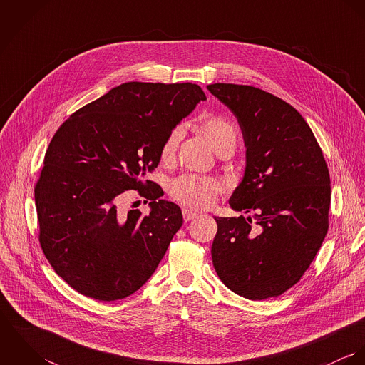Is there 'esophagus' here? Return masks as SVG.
<instances>
[{"label":"esophagus","instance_id":"34e87169","mask_svg":"<svg viewBox=\"0 0 365 365\" xmlns=\"http://www.w3.org/2000/svg\"><path fill=\"white\" fill-rule=\"evenodd\" d=\"M182 216H184V220L185 222H190L192 219H195L198 216V212L195 210H191V209L184 208L182 209Z\"/></svg>","mask_w":365,"mask_h":365}]
</instances>
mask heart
Segmentation results:
<instances>
[{"label": "heart", "instance_id": "heart-1", "mask_svg": "<svg viewBox=\"0 0 365 365\" xmlns=\"http://www.w3.org/2000/svg\"><path fill=\"white\" fill-rule=\"evenodd\" d=\"M202 132L215 150L225 142H236L235 128L220 118H210L205 120L202 123ZM182 133L184 128L175 126L167 135L160 152L161 160L168 161L173 158ZM219 191L220 184L217 180L200 174H182L170 182L171 197L191 208H208Z\"/></svg>", "mask_w": 365, "mask_h": 365}]
</instances>
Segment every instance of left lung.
I'll use <instances>...</instances> for the list:
<instances>
[{
  "mask_svg": "<svg viewBox=\"0 0 365 365\" xmlns=\"http://www.w3.org/2000/svg\"><path fill=\"white\" fill-rule=\"evenodd\" d=\"M210 94L236 116L246 168L233 191V210L216 217L212 262L222 282L252 301L278 297L295 285L319 252L329 227L330 177L322 149L292 105L260 88L216 83Z\"/></svg>",
  "mask_w": 365,
  "mask_h": 365,
  "instance_id": "1",
  "label": "left lung"
}]
</instances>
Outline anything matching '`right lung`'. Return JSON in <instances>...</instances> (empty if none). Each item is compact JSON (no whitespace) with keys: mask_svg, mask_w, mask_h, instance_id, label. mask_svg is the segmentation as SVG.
<instances>
[{"mask_svg":"<svg viewBox=\"0 0 365 365\" xmlns=\"http://www.w3.org/2000/svg\"><path fill=\"white\" fill-rule=\"evenodd\" d=\"M205 93L197 84L123 83L74 112L56 132L35 187L39 242L77 292L116 301L156 271L182 225L174 202L145 180L160 163L167 135ZM148 191L151 212H117L120 194Z\"/></svg>","mask_w":365,"mask_h":365,"instance_id":"1","label":"right lung"}]
</instances>
